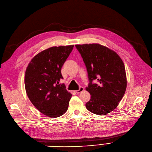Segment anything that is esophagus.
Instances as JSON below:
<instances>
[{
  "label": "esophagus",
  "mask_w": 152,
  "mask_h": 152,
  "mask_svg": "<svg viewBox=\"0 0 152 152\" xmlns=\"http://www.w3.org/2000/svg\"><path fill=\"white\" fill-rule=\"evenodd\" d=\"M83 91H84V88L83 86H81V87H80V88H79L78 90L76 91V92H77V93H80V92H81Z\"/></svg>",
  "instance_id": "34e87169"
}]
</instances>
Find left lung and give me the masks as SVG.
I'll use <instances>...</instances> for the list:
<instances>
[{
  "instance_id": "1",
  "label": "left lung",
  "mask_w": 152,
  "mask_h": 152,
  "mask_svg": "<svg viewBox=\"0 0 152 152\" xmlns=\"http://www.w3.org/2000/svg\"><path fill=\"white\" fill-rule=\"evenodd\" d=\"M86 67L89 83L86 88L91 99L86 107L104 115L115 109L127 88L124 64L116 53L97 43L76 45ZM93 80L97 83H92Z\"/></svg>"
}]
</instances>
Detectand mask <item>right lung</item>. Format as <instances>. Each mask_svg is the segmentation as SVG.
Segmentation results:
<instances>
[{"label": "right lung", "mask_w": 152, "mask_h": 152, "mask_svg": "<svg viewBox=\"0 0 152 152\" xmlns=\"http://www.w3.org/2000/svg\"><path fill=\"white\" fill-rule=\"evenodd\" d=\"M74 45L53 47L33 58L25 71V87L30 101L43 114L56 118L64 114L72 96L66 89L61 69Z\"/></svg>", "instance_id": "add662e5"}]
</instances>
